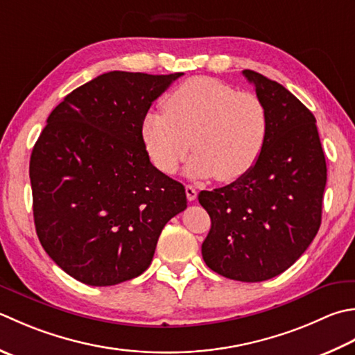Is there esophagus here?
Wrapping results in <instances>:
<instances>
[{
    "label": "esophagus",
    "instance_id": "obj_1",
    "mask_svg": "<svg viewBox=\"0 0 355 355\" xmlns=\"http://www.w3.org/2000/svg\"><path fill=\"white\" fill-rule=\"evenodd\" d=\"M186 197H187V200H189V201L197 200V189H196V187L191 186V184H187L186 186Z\"/></svg>",
    "mask_w": 355,
    "mask_h": 355
}]
</instances>
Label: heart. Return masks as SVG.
<instances>
[{
  "label": "heart",
  "mask_w": 355,
  "mask_h": 355,
  "mask_svg": "<svg viewBox=\"0 0 355 355\" xmlns=\"http://www.w3.org/2000/svg\"><path fill=\"white\" fill-rule=\"evenodd\" d=\"M144 148L159 171L175 173L189 152L191 177L234 182L254 168L268 137L260 96L207 76L180 85L166 112L150 110L141 124Z\"/></svg>",
  "instance_id": "obj_1"
}]
</instances>
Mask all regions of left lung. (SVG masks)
Here are the masks:
<instances>
[{
    "label": "left lung",
    "instance_id": "1",
    "mask_svg": "<svg viewBox=\"0 0 355 355\" xmlns=\"http://www.w3.org/2000/svg\"><path fill=\"white\" fill-rule=\"evenodd\" d=\"M243 75L266 107V143L245 175L198 193L211 217L201 254L214 272L254 283L284 272L314 240L326 159L311 110L277 81L248 69Z\"/></svg>",
    "mask_w": 355,
    "mask_h": 355
}]
</instances>
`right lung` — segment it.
<instances>
[{
    "label": "right lung",
    "mask_w": 355,
    "mask_h": 355,
    "mask_svg": "<svg viewBox=\"0 0 355 355\" xmlns=\"http://www.w3.org/2000/svg\"><path fill=\"white\" fill-rule=\"evenodd\" d=\"M182 75L103 73L49 115L29 166L35 229L75 280L112 286L143 274L164 225L187 207L141 137L152 103Z\"/></svg>",
    "instance_id": "add662e5"
}]
</instances>
